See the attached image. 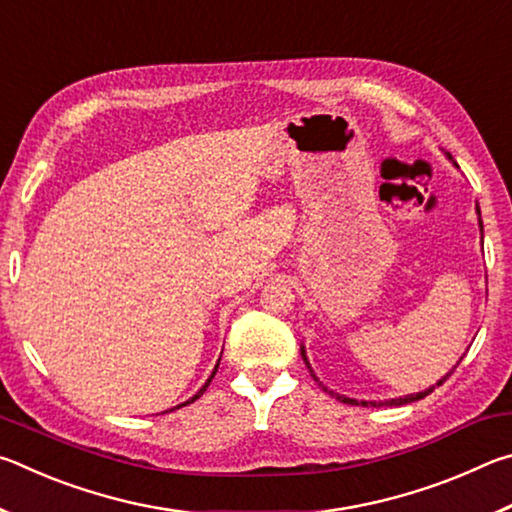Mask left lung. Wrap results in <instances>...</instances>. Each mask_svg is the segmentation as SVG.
<instances>
[{
  "label": "left lung",
  "instance_id": "left-lung-1",
  "mask_svg": "<svg viewBox=\"0 0 512 512\" xmlns=\"http://www.w3.org/2000/svg\"><path fill=\"white\" fill-rule=\"evenodd\" d=\"M449 160H452V155H449ZM456 164V162H454ZM456 167H458V164H456ZM476 214H479V225H481V232H483V223H481V212H479V207H476ZM300 354H302V359H305V363H307V368H309V372H311V377H314L316 381H318V377L314 375V370H311V366H309V361H307V354H305V348H300ZM458 363H461V361H458ZM458 363H456V366H458ZM454 366V368H456ZM452 372L454 370H449L447 372V375L443 377V379H440L438 381V384L436 386H440V384H443V381L449 377V375H452ZM318 386L320 388H323V391L325 393H329V395H332V397H336V400H339V402H345V404H361V406H402V404H409V402H418V400H422V397H427L431 391H433V388H436V386H431V388H427V391H422V393H415V395H406V397H395V400H386V402H357V400H352V397H345V395H339V393H334V391H329V388H325L323 386V381H318Z\"/></svg>",
  "mask_w": 512,
  "mask_h": 512
}]
</instances>
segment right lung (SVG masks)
Wrapping results in <instances>:
<instances>
[{"label":"right lung","instance_id":"add662e5","mask_svg":"<svg viewBox=\"0 0 512 512\" xmlns=\"http://www.w3.org/2000/svg\"><path fill=\"white\" fill-rule=\"evenodd\" d=\"M219 361H221V359H219ZM216 368H219V363H216V366H214V372H212V375H210V379H207V381H205V386L201 388V391H198V393H196V395L192 397V400H187V402H183V404H178V406H176V409H180V406H187V404H192V402H196V400H198V397H201V395H203V393L207 391V386H210V381H212V377L216 375ZM171 411H173V409H171Z\"/></svg>","mask_w":512,"mask_h":512}]
</instances>
